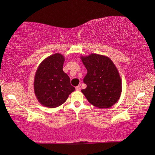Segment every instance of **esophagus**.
Masks as SVG:
<instances>
[{
	"mask_svg": "<svg viewBox=\"0 0 155 155\" xmlns=\"http://www.w3.org/2000/svg\"><path fill=\"white\" fill-rule=\"evenodd\" d=\"M76 91H80V90H81V87L79 86V85L77 86V87H76Z\"/></svg>",
	"mask_w": 155,
	"mask_h": 155,
	"instance_id": "34e87169",
	"label": "esophagus"
}]
</instances>
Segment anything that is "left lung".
Listing matches in <instances>:
<instances>
[{"label": "left lung", "mask_w": 155, "mask_h": 155, "mask_svg": "<svg viewBox=\"0 0 155 155\" xmlns=\"http://www.w3.org/2000/svg\"><path fill=\"white\" fill-rule=\"evenodd\" d=\"M87 74L83 82L87 88L82 89L88 102L100 109H107L118 101L122 83L118 69L112 61L105 55L91 54L81 56Z\"/></svg>", "instance_id": "obj_1"}]
</instances>
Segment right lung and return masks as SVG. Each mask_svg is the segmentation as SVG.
Listing matches in <instances>:
<instances>
[{
  "label": "right lung",
  "mask_w": 155,
  "mask_h": 155,
  "mask_svg": "<svg viewBox=\"0 0 155 155\" xmlns=\"http://www.w3.org/2000/svg\"><path fill=\"white\" fill-rule=\"evenodd\" d=\"M64 60L62 54L56 53L45 58L37 68L34 78V92L42 105L58 107L75 91L69 76L63 70Z\"/></svg>",
  "instance_id": "right-lung-1"
}]
</instances>
